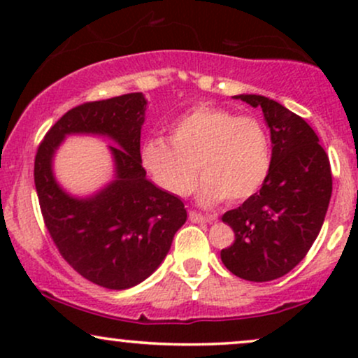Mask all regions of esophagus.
<instances>
[{"mask_svg": "<svg viewBox=\"0 0 358 358\" xmlns=\"http://www.w3.org/2000/svg\"><path fill=\"white\" fill-rule=\"evenodd\" d=\"M188 217H190V220L195 222V224H200V222H213L217 219L215 215H203V213L195 210L188 212Z\"/></svg>", "mask_w": 358, "mask_h": 358, "instance_id": "1", "label": "esophagus"}]
</instances>
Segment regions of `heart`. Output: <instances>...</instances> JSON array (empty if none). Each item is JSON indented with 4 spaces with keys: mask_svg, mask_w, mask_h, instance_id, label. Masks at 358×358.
<instances>
[{
    "mask_svg": "<svg viewBox=\"0 0 358 358\" xmlns=\"http://www.w3.org/2000/svg\"><path fill=\"white\" fill-rule=\"evenodd\" d=\"M141 165L163 192H192L196 168L203 176V203L244 202L261 190L271 168V141L262 122L227 109L196 106L170 126V141L151 138L141 148Z\"/></svg>",
    "mask_w": 358,
    "mask_h": 358,
    "instance_id": "heart-1",
    "label": "heart"
}]
</instances>
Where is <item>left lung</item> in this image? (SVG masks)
<instances>
[{
    "label": "left lung",
    "instance_id": "obj_1",
    "mask_svg": "<svg viewBox=\"0 0 358 358\" xmlns=\"http://www.w3.org/2000/svg\"><path fill=\"white\" fill-rule=\"evenodd\" d=\"M234 99L262 109L273 151L261 190L222 217L236 241L220 250V259L237 278L273 281L296 268L322 231L331 196L330 162L315 131L298 114L256 94Z\"/></svg>",
    "mask_w": 358,
    "mask_h": 358
}]
</instances>
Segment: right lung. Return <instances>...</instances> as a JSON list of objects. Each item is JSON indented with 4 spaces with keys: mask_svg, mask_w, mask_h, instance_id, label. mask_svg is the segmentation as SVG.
Segmentation results:
<instances>
[{
    "mask_svg": "<svg viewBox=\"0 0 358 358\" xmlns=\"http://www.w3.org/2000/svg\"><path fill=\"white\" fill-rule=\"evenodd\" d=\"M146 106L141 92L77 106L50 127L35 156L36 195L57 249L80 276L108 289H127L150 278L187 220L182 200L150 182L141 165ZM72 134L117 145L110 147L113 180L92 196H72L52 173L56 150Z\"/></svg>",
    "mask_w": 358,
    "mask_h": 358,
    "instance_id": "1",
    "label": "right lung"
}]
</instances>
